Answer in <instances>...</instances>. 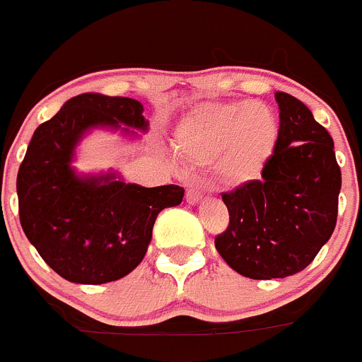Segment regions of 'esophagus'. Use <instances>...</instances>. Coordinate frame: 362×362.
Instances as JSON below:
<instances>
[{
	"mask_svg": "<svg viewBox=\"0 0 362 362\" xmlns=\"http://www.w3.org/2000/svg\"><path fill=\"white\" fill-rule=\"evenodd\" d=\"M203 192H204V183L199 181V179H192L190 183L187 185V203L188 204H196L199 203L201 197H203Z\"/></svg>",
	"mask_w": 362,
	"mask_h": 362,
	"instance_id": "34e87169",
	"label": "esophagus"
}]
</instances>
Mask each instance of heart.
I'll return each mask as SVG.
<instances>
[{
  "label": "heart",
  "mask_w": 362,
  "mask_h": 362,
  "mask_svg": "<svg viewBox=\"0 0 362 362\" xmlns=\"http://www.w3.org/2000/svg\"><path fill=\"white\" fill-rule=\"evenodd\" d=\"M277 139V117L261 101L201 103L175 127V148L185 158L209 161L217 156L230 179H248L267 161Z\"/></svg>",
  "instance_id": "1"
}]
</instances>
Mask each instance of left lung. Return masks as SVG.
<instances>
[{
  "label": "left lung",
  "mask_w": 362,
  "mask_h": 362,
  "mask_svg": "<svg viewBox=\"0 0 362 362\" xmlns=\"http://www.w3.org/2000/svg\"><path fill=\"white\" fill-rule=\"evenodd\" d=\"M279 132L261 179L225 192L230 223L216 248L250 279H279L305 270L334 233L341 168L328 130L305 103L276 92Z\"/></svg>",
  "instance_id": "1"
}]
</instances>
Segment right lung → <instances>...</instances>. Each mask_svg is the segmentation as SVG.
I'll return each mask as SVG.
<instances>
[{
    "mask_svg": "<svg viewBox=\"0 0 362 362\" xmlns=\"http://www.w3.org/2000/svg\"><path fill=\"white\" fill-rule=\"evenodd\" d=\"M127 126L121 129L120 124ZM146 132L143 105L86 92L36 129L18 172L19 221L28 241L70 283L117 281L141 263L163 209L181 204L177 185L145 188L119 174L79 175L74 152L88 130Z\"/></svg>",
    "mask_w": 362,
    "mask_h": 362,
    "instance_id": "add662e5",
    "label": "right lung"
}]
</instances>
